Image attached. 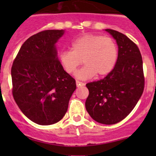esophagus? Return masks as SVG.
I'll list each match as a JSON object with an SVG mask.
<instances>
[{"instance_id": "1", "label": "esophagus", "mask_w": 156, "mask_h": 156, "mask_svg": "<svg viewBox=\"0 0 156 156\" xmlns=\"http://www.w3.org/2000/svg\"><path fill=\"white\" fill-rule=\"evenodd\" d=\"M76 85L78 87H83V86H84V83L81 82V81H76Z\"/></svg>"}]
</instances>
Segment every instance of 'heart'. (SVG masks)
<instances>
[{"label": "heart", "instance_id": "obj_1", "mask_svg": "<svg viewBox=\"0 0 156 156\" xmlns=\"http://www.w3.org/2000/svg\"><path fill=\"white\" fill-rule=\"evenodd\" d=\"M118 48L113 39L103 35L86 34L75 39L71 50L59 53V60L66 72L72 74L82 64L85 66L76 73L80 79H88L96 75L104 77L114 69Z\"/></svg>", "mask_w": 156, "mask_h": 156}]
</instances>
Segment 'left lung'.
Segmentation results:
<instances>
[{
    "label": "left lung",
    "mask_w": 156,
    "mask_h": 156,
    "mask_svg": "<svg viewBox=\"0 0 156 156\" xmlns=\"http://www.w3.org/2000/svg\"><path fill=\"white\" fill-rule=\"evenodd\" d=\"M116 40L119 54L115 66L103 79L87 83L89 90L85 107L94 120L114 125L133 109L145 85L143 59L134 42L125 34L106 29Z\"/></svg>",
    "instance_id": "8db88e82"
}]
</instances>
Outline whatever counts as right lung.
Instances as JSON below:
<instances>
[{"mask_svg": "<svg viewBox=\"0 0 156 156\" xmlns=\"http://www.w3.org/2000/svg\"><path fill=\"white\" fill-rule=\"evenodd\" d=\"M64 30H45L22 45L11 68L14 100L34 123L50 125L66 113L76 89L75 80L64 70L55 44Z\"/></svg>", "mask_w": 156, "mask_h": 156, "instance_id": "obj_1", "label": "right lung"}]
</instances>
